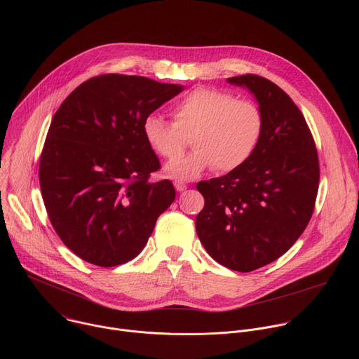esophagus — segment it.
<instances>
[{"label": "esophagus", "instance_id": "obj_1", "mask_svg": "<svg viewBox=\"0 0 359 359\" xmlns=\"http://www.w3.org/2000/svg\"><path fill=\"white\" fill-rule=\"evenodd\" d=\"M175 187H176L177 191H183V190L187 189V186L184 183H182V182H175Z\"/></svg>", "mask_w": 359, "mask_h": 359}]
</instances>
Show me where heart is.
Returning a JSON list of instances; mask_svg holds the SVG:
<instances>
[{"label":"heart","instance_id":"b5f03b06","mask_svg":"<svg viewBox=\"0 0 359 359\" xmlns=\"http://www.w3.org/2000/svg\"><path fill=\"white\" fill-rule=\"evenodd\" d=\"M173 122L149 115L142 132L149 147L165 159L169 177L191 180L215 168L227 173L241 168L257 147L263 133V114L251 100L208 86L189 92L172 108ZM187 137L196 149L183 158L177 156L185 148ZM177 159L175 160L174 158Z\"/></svg>","mask_w":359,"mask_h":359}]
</instances>
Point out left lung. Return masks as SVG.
I'll return each instance as SVG.
<instances>
[{"instance_id":"1","label":"left lung","mask_w":359,"mask_h":359,"mask_svg":"<svg viewBox=\"0 0 359 359\" xmlns=\"http://www.w3.org/2000/svg\"><path fill=\"white\" fill-rule=\"evenodd\" d=\"M227 81L257 99L263 133L241 168L197 183L204 208L196 231L219 264L248 273L281 257L310 223L320 163L305 118L280 86L254 74Z\"/></svg>"}]
</instances>
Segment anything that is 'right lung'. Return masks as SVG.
<instances>
[{"mask_svg":"<svg viewBox=\"0 0 359 359\" xmlns=\"http://www.w3.org/2000/svg\"><path fill=\"white\" fill-rule=\"evenodd\" d=\"M182 90L105 74L81 83L55 112L39 158V186L50 224L79 259L99 267L130 262L173 203L170 180L149 182L161 162L142 123Z\"/></svg>","mask_w":359,"mask_h":359,"instance_id":"right-lung-1","label":"right lung"}]
</instances>
